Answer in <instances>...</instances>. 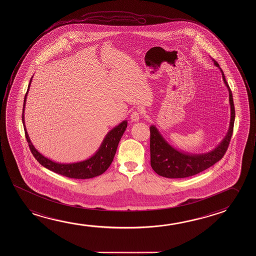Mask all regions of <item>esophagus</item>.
Segmentation results:
<instances>
[{"label": "esophagus", "instance_id": "34e87169", "mask_svg": "<svg viewBox=\"0 0 256 256\" xmlns=\"http://www.w3.org/2000/svg\"><path fill=\"white\" fill-rule=\"evenodd\" d=\"M140 116H141V112H140L139 110H134V112L131 114L130 118H131L132 122H138Z\"/></svg>", "mask_w": 256, "mask_h": 256}]
</instances>
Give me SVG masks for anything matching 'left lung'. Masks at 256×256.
<instances>
[{
	"label": "left lung",
	"instance_id": "1",
	"mask_svg": "<svg viewBox=\"0 0 256 256\" xmlns=\"http://www.w3.org/2000/svg\"><path fill=\"white\" fill-rule=\"evenodd\" d=\"M214 65L222 72L224 84L230 94V122L225 138L222 139L220 144L214 150L206 154H189L186 152L178 151L168 144L159 130L154 125L150 126V154H151V166L160 176L168 178H184L188 176L196 175L206 170L214 164H216L225 154L228 146L230 142L231 136L234 128L235 122V107L233 96L230 86L226 82V78L218 62L212 59Z\"/></svg>",
	"mask_w": 256,
	"mask_h": 256
}]
</instances>
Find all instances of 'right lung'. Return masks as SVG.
<instances>
[{
  "instance_id": "1",
  "label": "right lung",
  "mask_w": 256,
  "mask_h": 256,
  "mask_svg": "<svg viewBox=\"0 0 256 256\" xmlns=\"http://www.w3.org/2000/svg\"><path fill=\"white\" fill-rule=\"evenodd\" d=\"M32 78L30 80L28 91L26 94L24 105H23V112H23L22 114V122H23L24 130H25L26 138L28 142V146H30L32 154L34 155V158L36 159L38 162L42 165L44 167H46L55 173H58L60 175L68 176L70 178L86 180V178H92L94 176L102 175L104 172L107 170V168H109L110 165L114 160V156L117 151L118 144L128 126V120L122 122L118 126L109 131L108 134L105 136L99 149L89 159L84 160L78 162H73V164L55 162L54 160L44 157L34 148L33 144L30 141V136H28V131L26 128L24 110H25L26 96H28V92L30 90Z\"/></svg>"
}]
</instances>
